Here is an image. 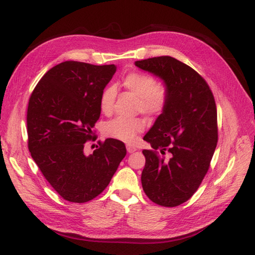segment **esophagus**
<instances>
[{"instance_id":"1","label":"esophagus","mask_w":255,"mask_h":255,"mask_svg":"<svg viewBox=\"0 0 255 255\" xmlns=\"http://www.w3.org/2000/svg\"><path fill=\"white\" fill-rule=\"evenodd\" d=\"M127 150H128V153H134L137 149H136V146H134V145L128 144V145H127Z\"/></svg>"}]
</instances>
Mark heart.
I'll list each match as a JSON object with an SVG mask.
<instances>
[{
	"label": "heart",
	"instance_id": "heart-1",
	"mask_svg": "<svg viewBox=\"0 0 255 255\" xmlns=\"http://www.w3.org/2000/svg\"><path fill=\"white\" fill-rule=\"evenodd\" d=\"M122 85L130 94L137 97V111L148 116H155L165 110L168 102V89L164 84H155L151 75L133 72L125 76ZM117 96L114 86L106 87L100 98V110L104 115H111ZM143 123L140 119L118 117L104 127L105 135L122 142H132L135 136L142 132Z\"/></svg>",
	"mask_w": 255,
	"mask_h": 255
}]
</instances>
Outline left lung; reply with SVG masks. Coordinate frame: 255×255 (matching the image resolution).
Segmentation results:
<instances>
[{
    "label": "left lung",
    "instance_id": "1",
    "mask_svg": "<svg viewBox=\"0 0 255 255\" xmlns=\"http://www.w3.org/2000/svg\"><path fill=\"white\" fill-rule=\"evenodd\" d=\"M135 66L168 89L165 110L143 137L153 151H142V188L154 203L177 206L199 188L217 145L214 96L201 75L171 56L138 60Z\"/></svg>",
    "mask_w": 255,
    "mask_h": 255
}]
</instances>
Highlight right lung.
Wrapping results in <instances>:
<instances>
[{"label":"right lung","mask_w":255,"mask_h":255,"mask_svg":"<svg viewBox=\"0 0 255 255\" xmlns=\"http://www.w3.org/2000/svg\"><path fill=\"white\" fill-rule=\"evenodd\" d=\"M116 70L115 65L64 61L42 76L29 98L30 155L69 202L84 203L101 194L127 154L125 143L114 138L90 155L84 151L101 115L100 98Z\"/></svg>","instance_id":"1"}]
</instances>
